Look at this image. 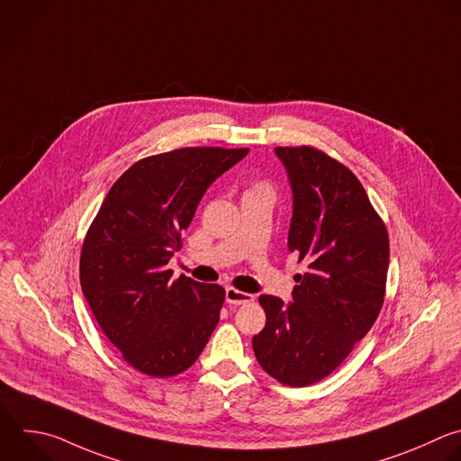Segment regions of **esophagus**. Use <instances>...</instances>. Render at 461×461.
I'll return each mask as SVG.
<instances>
[{
  "mask_svg": "<svg viewBox=\"0 0 461 461\" xmlns=\"http://www.w3.org/2000/svg\"><path fill=\"white\" fill-rule=\"evenodd\" d=\"M253 300V294L239 291L235 287H228L226 289V302L231 305H240V303H249Z\"/></svg>",
  "mask_w": 461,
  "mask_h": 461,
  "instance_id": "obj_1",
  "label": "esophagus"
}]
</instances>
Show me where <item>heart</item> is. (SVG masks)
<instances>
[{
    "label": "heart",
    "mask_w": 461,
    "mask_h": 461,
    "mask_svg": "<svg viewBox=\"0 0 461 461\" xmlns=\"http://www.w3.org/2000/svg\"><path fill=\"white\" fill-rule=\"evenodd\" d=\"M271 186L266 183V181H257V183H253L248 190H246V194H269L271 195Z\"/></svg>",
    "instance_id": "heart-1"
}]
</instances>
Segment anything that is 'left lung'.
Segmentation results:
<instances>
[{
  "label": "left lung",
  "mask_w": 461,
  "mask_h": 461,
  "mask_svg": "<svg viewBox=\"0 0 461 461\" xmlns=\"http://www.w3.org/2000/svg\"><path fill=\"white\" fill-rule=\"evenodd\" d=\"M293 190L289 251L308 271L293 300L260 294V367L289 387L331 375L373 328L384 305L389 235L357 176L313 146H278Z\"/></svg>",
  "instance_id": "left-lung-1"
}]
</instances>
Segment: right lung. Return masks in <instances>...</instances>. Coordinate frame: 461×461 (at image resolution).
Listing matches in <instances>:
<instances>
[{"label":"right lung","mask_w":461,"mask_h":461,"mask_svg":"<svg viewBox=\"0 0 461 461\" xmlns=\"http://www.w3.org/2000/svg\"><path fill=\"white\" fill-rule=\"evenodd\" d=\"M248 151L197 146L144 158L113 183L86 231L83 294L106 339L148 376L194 366L219 322L224 287L172 280L167 264L210 185Z\"/></svg>","instance_id":"obj_1"}]
</instances>
